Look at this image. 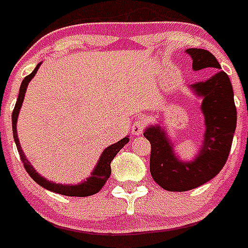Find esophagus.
Here are the masks:
<instances>
[{"mask_svg": "<svg viewBox=\"0 0 248 248\" xmlns=\"http://www.w3.org/2000/svg\"><path fill=\"white\" fill-rule=\"evenodd\" d=\"M143 129H144V122L143 120H136L132 126V134L133 136H140V134L143 133Z\"/></svg>", "mask_w": 248, "mask_h": 248, "instance_id": "34e87169", "label": "esophagus"}]
</instances>
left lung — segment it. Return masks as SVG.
Listing matches in <instances>:
<instances>
[{"mask_svg":"<svg viewBox=\"0 0 248 248\" xmlns=\"http://www.w3.org/2000/svg\"><path fill=\"white\" fill-rule=\"evenodd\" d=\"M195 71L211 68L217 73L205 82L191 84L193 94L202 98L201 112L205 133L201 148L191 161L182 160L173 140L161 124L148 125L143 136L151 143L150 171L156 183L166 191L184 192L197 188L217 177L227 162L237 126L234 93L229 77L221 71L213 53L201 48L186 49Z\"/></svg>","mask_w":248,"mask_h":248,"instance_id":"obj_1","label":"left lung"}]
</instances>
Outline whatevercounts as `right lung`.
Segmentation results:
<instances>
[{
    "label": "right lung",
    "instance_id": "1",
    "mask_svg": "<svg viewBox=\"0 0 248 248\" xmlns=\"http://www.w3.org/2000/svg\"><path fill=\"white\" fill-rule=\"evenodd\" d=\"M42 62H39L35 69L31 71V74L25 77L23 79L20 86V91H19V96H17L16 105H15V108L13 111V116H11V120H13V133H14V140L16 143L17 151H19V155H20L21 161L24 164V168L28 171V174L33 178L34 182L41 186V187L48 189V191H52L55 193H59V195L64 196H70V197H87V196L96 195L97 192H100V189L105 186V183L108 182L110 174H111V161L114 160V157L116 156L120 150H122L124 146H125L128 142H129V138L128 137H124L123 140H120L116 143L108 146L102 151L98 161H97L96 166L93 168L92 173H91L90 177H87L86 179L80 182L78 184H60L55 183L52 180L46 179V178L41 177V174L37 173V170L33 168V165H31V162L27 158L25 154H24L23 148L20 146V142H19V137H17V118H19V114H20V108L23 106L24 97H25V92H27L28 84L31 82V79L34 78V75L37 74L39 66H41Z\"/></svg>",
    "mask_w": 248,
    "mask_h": 248
}]
</instances>
